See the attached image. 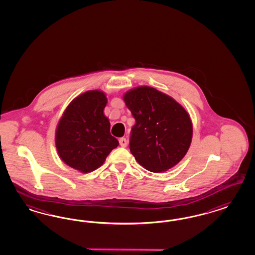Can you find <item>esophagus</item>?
<instances>
[{"mask_svg":"<svg viewBox=\"0 0 255 255\" xmlns=\"http://www.w3.org/2000/svg\"><path fill=\"white\" fill-rule=\"evenodd\" d=\"M119 143H120V145H121L122 147H126L127 144H128V141H127L126 138H120V139H119Z\"/></svg>","mask_w":255,"mask_h":255,"instance_id":"obj_1","label":"esophagus"}]
</instances>
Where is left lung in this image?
<instances>
[{
  "label": "left lung",
  "instance_id": "obj_1",
  "mask_svg": "<svg viewBox=\"0 0 255 255\" xmlns=\"http://www.w3.org/2000/svg\"><path fill=\"white\" fill-rule=\"evenodd\" d=\"M136 123L129 148L143 168L160 173L178 164L188 151L193 125L188 113L174 98L148 86L123 96Z\"/></svg>",
  "mask_w": 255,
  "mask_h": 255
}]
</instances>
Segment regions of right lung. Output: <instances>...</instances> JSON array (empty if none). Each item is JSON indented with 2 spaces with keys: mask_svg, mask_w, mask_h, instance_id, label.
Instances as JSON below:
<instances>
[{
  "mask_svg": "<svg viewBox=\"0 0 255 255\" xmlns=\"http://www.w3.org/2000/svg\"><path fill=\"white\" fill-rule=\"evenodd\" d=\"M108 99L104 92L88 91L67 106L56 129L58 156L67 165L81 173L99 168L119 141L111 134L104 114Z\"/></svg>",
  "mask_w": 255,
  "mask_h": 255,
  "instance_id": "1",
  "label": "right lung"
}]
</instances>
